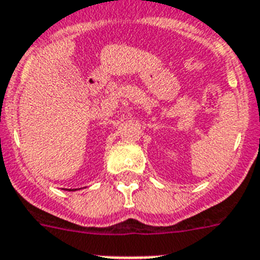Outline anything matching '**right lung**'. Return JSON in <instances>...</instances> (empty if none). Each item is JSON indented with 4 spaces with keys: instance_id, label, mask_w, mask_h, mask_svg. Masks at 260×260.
<instances>
[{
    "instance_id": "1",
    "label": "right lung",
    "mask_w": 260,
    "mask_h": 260,
    "mask_svg": "<svg viewBox=\"0 0 260 260\" xmlns=\"http://www.w3.org/2000/svg\"><path fill=\"white\" fill-rule=\"evenodd\" d=\"M69 191H71V189H69Z\"/></svg>"
}]
</instances>
